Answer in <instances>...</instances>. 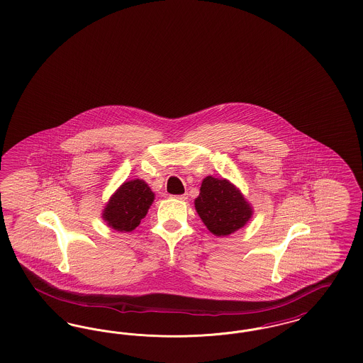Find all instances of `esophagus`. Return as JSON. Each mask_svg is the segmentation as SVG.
I'll use <instances>...</instances> for the list:
<instances>
[{
	"mask_svg": "<svg viewBox=\"0 0 363 363\" xmlns=\"http://www.w3.org/2000/svg\"><path fill=\"white\" fill-rule=\"evenodd\" d=\"M177 200H181V201H186L188 200V194H179V196H175Z\"/></svg>",
	"mask_w": 363,
	"mask_h": 363,
	"instance_id": "1",
	"label": "esophagus"
}]
</instances>
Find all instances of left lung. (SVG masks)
<instances>
[{
	"mask_svg": "<svg viewBox=\"0 0 363 363\" xmlns=\"http://www.w3.org/2000/svg\"><path fill=\"white\" fill-rule=\"evenodd\" d=\"M194 206L206 228L216 236H228L245 227L252 216V208L240 190L230 181L203 178Z\"/></svg>",
	"mask_w": 363,
	"mask_h": 363,
	"instance_id": "1",
	"label": "left lung"
}]
</instances>
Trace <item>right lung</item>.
<instances>
[{
  "instance_id": "right-lung-1",
  "label": "right lung",
  "mask_w": 363,
  "mask_h": 363,
  "mask_svg": "<svg viewBox=\"0 0 363 363\" xmlns=\"http://www.w3.org/2000/svg\"><path fill=\"white\" fill-rule=\"evenodd\" d=\"M155 194L143 179L124 182L106 203L102 218L120 233H130L145 218Z\"/></svg>"
}]
</instances>
